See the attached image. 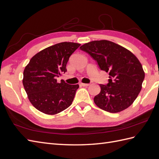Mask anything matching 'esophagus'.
<instances>
[{
	"mask_svg": "<svg viewBox=\"0 0 159 159\" xmlns=\"http://www.w3.org/2000/svg\"><path fill=\"white\" fill-rule=\"evenodd\" d=\"M80 85H81V86H83V87H88L89 84H88V83H80Z\"/></svg>",
	"mask_w": 159,
	"mask_h": 159,
	"instance_id": "obj_1",
	"label": "esophagus"
}]
</instances>
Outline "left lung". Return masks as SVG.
<instances>
[{"label": "left lung", "instance_id": "1", "mask_svg": "<svg viewBox=\"0 0 159 159\" xmlns=\"http://www.w3.org/2000/svg\"><path fill=\"white\" fill-rule=\"evenodd\" d=\"M80 49L96 61L101 70L109 72L108 83L99 84L101 92L94 97L95 103L110 113L129 107L140 92L144 79L138 59L127 49L107 40L93 41Z\"/></svg>", "mask_w": 159, "mask_h": 159}]
</instances>
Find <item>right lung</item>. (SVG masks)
Returning a JSON list of instances; mask_svg holds the SVG:
<instances>
[{
  "instance_id": "obj_1",
  "label": "right lung",
  "mask_w": 159,
  "mask_h": 159,
  "mask_svg": "<svg viewBox=\"0 0 159 159\" xmlns=\"http://www.w3.org/2000/svg\"><path fill=\"white\" fill-rule=\"evenodd\" d=\"M80 43L61 42L36 54L23 71V84L31 104L41 112L54 115L72 104L79 84H68L57 78L66 72L70 56Z\"/></svg>"
}]
</instances>
